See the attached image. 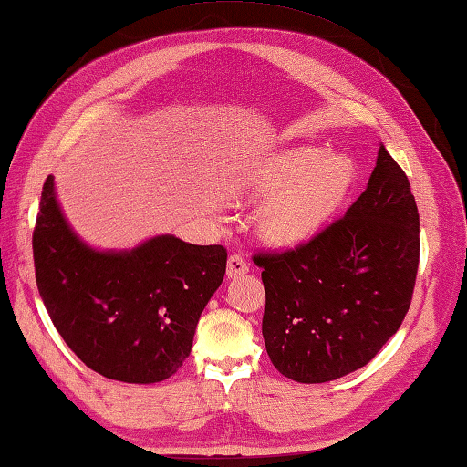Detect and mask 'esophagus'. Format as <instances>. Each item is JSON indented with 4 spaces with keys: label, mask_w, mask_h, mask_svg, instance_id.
<instances>
[{
    "label": "esophagus",
    "mask_w": 467,
    "mask_h": 467,
    "mask_svg": "<svg viewBox=\"0 0 467 467\" xmlns=\"http://www.w3.org/2000/svg\"><path fill=\"white\" fill-rule=\"evenodd\" d=\"M247 269H250V265H247L244 255L240 254L230 255V260H227V277H240L247 274Z\"/></svg>",
    "instance_id": "esophagus-1"
}]
</instances>
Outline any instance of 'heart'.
Returning a JSON list of instances; mask_svg holds the SVG:
<instances>
[{
  "instance_id": "heart-1",
  "label": "heart",
  "mask_w": 467,
  "mask_h": 467,
  "mask_svg": "<svg viewBox=\"0 0 467 467\" xmlns=\"http://www.w3.org/2000/svg\"><path fill=\"white\" fill-rule=\"evenodd\" d=\"M354 155L302 146L274 153L247 183L255 198H267L260 213L265 240L299 244L334 217L358 183Z\"/></svg>"
}]
</instances>
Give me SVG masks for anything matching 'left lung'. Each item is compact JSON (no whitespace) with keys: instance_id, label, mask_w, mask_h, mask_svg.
Returning a JSON list of instances; mask_svg holds the SVG:
<instances>
[{"instance_id":"obj_1","label":"left lung","mask_w":467,"mask_h":467,"mask_svg":"<svg viewBox=\"0 0 467 467\" xmlns=\"http://www.w3.org/2000/svg\"><path fill=\"white\" fill-rule=\"evenodd\" d=\"M262 334L279 374L344 378L376 358L406 317L420 264V213L408 175L379 146L366 192L307 244L257 254Z\"/></svg>"}]
</instances>
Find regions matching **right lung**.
<instances>
[{"label": "right lung", "instance_id": "1", "mask_svg": "<svg viewBox=\"0 0 467 467\" xmlns=\"http://www.w3.org/2000/svg\"><path fill=\"white\" fill-rule=\"evenodd\" d=\"M225 262V247L170 234L133 250H96L67 223L54 175L44 183L34 230L39 296L69 349L103 378L155 383L173 376Z\"/></svg>", "mask_w": 467, "mask_h": 467}]
</instances>
